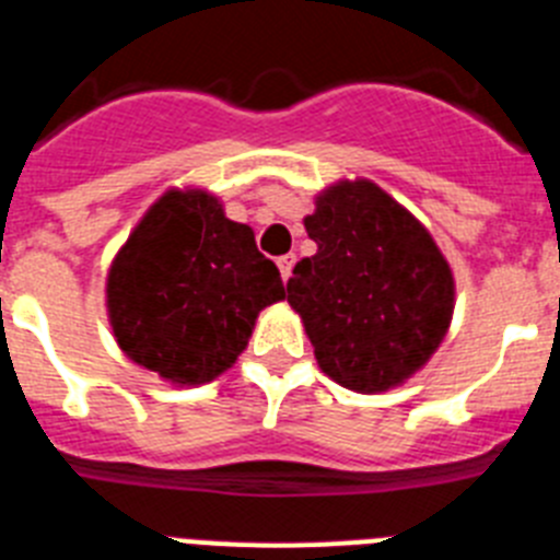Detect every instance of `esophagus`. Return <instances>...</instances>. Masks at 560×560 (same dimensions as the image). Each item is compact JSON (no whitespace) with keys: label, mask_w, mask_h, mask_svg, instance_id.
Instances as JSON below:
<instances>
[{"label":"esophagus","mask_w":560,"mask_h":560,"mask_svg":"<svg viewBox=\"0 0 560 560\" xmlns=\"http://www.w3.org/2000/svg\"><path fill=\"white\" fill-rule=\"evenodd\" d=\"M294 264H296V257H294V255L277 257V269H280V277H283V280H289L291 269H294Z\"/></svg>","instance_id":"esophagus-1"}]
</instances>
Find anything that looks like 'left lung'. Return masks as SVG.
<instances>
[{"instance_id": "1", "label": "left lung", "mask_w": 560, "mask_h": 560, "mask_svg": "<svg viewBox=\"0 0 560 560\" xmlns=\"http://www.w3.org/2000/svg\"><path fill=\"white\" fill-rule=\"evenodd\" d=\"M305 230L316 255L285 289L323 373L381 393L423 368L454 311L452 269L432 235L368 179L328 187Z\"/></svg>"}]
</instances>
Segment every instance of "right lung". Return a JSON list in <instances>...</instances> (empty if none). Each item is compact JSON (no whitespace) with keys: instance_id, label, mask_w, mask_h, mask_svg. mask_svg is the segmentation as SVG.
<instances>
[{"instance_id":"add662e5","label":"right lung","mask_w":560,"mask_h":560,"mask_svg":"<svg viewBox=\"0 0 560 560\" xmlns=\"http://www.w3.org/2000/svg\"><path fill=\"white\" fill-rule=\"evenodd\" d=\"M285 300L255 232L205 190L165 192L137 224L106 283L122 353L173 384H207L235 364L257 314Z\"/></svg>"}]
</instances>
